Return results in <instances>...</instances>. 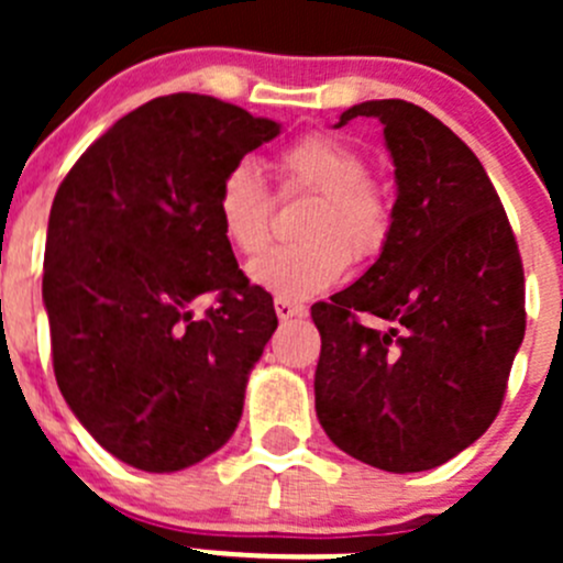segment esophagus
Masks as SVG:
<instances>
[{
  "mask_svg": "<svg viewBox=\"0 0 563 563\" xmlns=\"http://www.w3.org/2000/svg\"><path fill=\"white\" fill-rule=\"evenodd\" d=\"M275 313L280 321H288V318H302L308 310H305V305L299 302H291V299H275Z\"/></svg>",
  "mask_w": 563,
  "mask_h": 563,
  "instance_id": "1",
  "label": "esophagus"
}]
</instances>
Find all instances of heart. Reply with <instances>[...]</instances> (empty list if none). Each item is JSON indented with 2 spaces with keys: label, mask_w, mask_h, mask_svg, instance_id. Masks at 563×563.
Segmentation results:
<instances>
[{
  "label": "heart",
  "mask_w": 563,
  "mask_h": 563,
  "mask_svg": "<svg viewBox=\"0 0 563 563\" xmlns=\"http://www.w3.org/2000/svg\"><path fill=\"white\" fill-rule=\"evenodd\" d=\"M283 192H316L299 236L250 264L255 286L280 299H308L327 291L351 258L371 261L389 240L391 209L382 187L367 179V163L354 146L327 133H308L275 161ZM220 229L240 253L258 255L272 236V196L253 163L225 172L214 196Z\"/></svg>",
  "instance_id": "b5f03b06"
}]
</instances>
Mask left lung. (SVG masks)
Wrapping results in <instances>:
<instances>
[{
  "mask_svg": "<svg viewBox=\"0 0 563 563\" xmlns=\"http://www.w3.org/2000/svg\"><path fill=\"white\" fill-rule=\"evenodd\" d=\"M395 163L389 240L376 264L310 310L321 332L316 413L345 455L391 474L474 444L501 408L526 334L518 242L474 152L424 108L367 100ZM384 317L365 328L358 313Z\"/></svg>",
  "mask_w": 563,
  "mask_h": 563,
  "instance_id": "1",
  "label": "left lung"
}]
</instances>
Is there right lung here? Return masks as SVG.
<instances>
[{
	"instance_id": "right-lung-1",
	"label": "right lung",
	"mask_w": 563,
	"mask_h": 563,
	"mask_svg": "<svg viewBox=\"0 0 563 563\" xmlns=\"http://www.w3.org/2000/svg\"><path fill=\"white\" fill-rule=\"evenodd\" d=\"M280 133L209 95H166L106 130L56 190L43 302L56 384L103 450L150 474L234 435L277 329L214 212L218 185ZM218 292L201 319L189 305Z\"/></svg>"
}]
</instances>
